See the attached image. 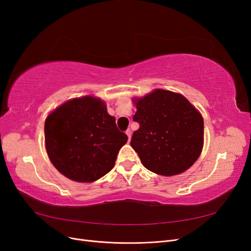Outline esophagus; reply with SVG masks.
<instances>
[{"instance_id":"obj_1","label":"esophagus","mask_w":251,"mask_h":251,"mask_svg":"<svg viewBox=\"0 0 251 251\" xmlns=\"http://www.w3.org/2000/svg\"><path fill=\"white\" fill-rule=\"evenodd\" d=\"M126 134L127 135V137H128V141H131V137H132V132H131L130 130H126Z\"/></svg>"}]
</instances>
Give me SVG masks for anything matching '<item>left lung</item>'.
<instances>
[{"label":"left lung","instance_id":"1","mask_svg":"<svg viewBox=\"0 0 251 251\" xmlns=\"http://www.w3.org/2000/svg\"><path fill=\"white\" fill-rule=\"evenodd\" d=\"M133 119L139 128L133 133L131 147L146 169L171 177L184 173L201 155L204 121L201 113L183 95L155 89L133 97Z\"/></svg>","mask_w":251,"mask_h":251}]
</instances>
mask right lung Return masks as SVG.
<instances>
[{"label": "right lung", "instance_id": "add662e5", "mask_svg": "<svg viewBox=\"0 0 251 251\" xmlns=\"http://www.w3.org/2000/svg\"><path fill=\"white\" fill-rule=\"evenodd\" d=\"M127 141L119 132L101 98H72L49 113L45 120V148L54 168L81 183L103 177L115 165Z\"/></svg>", "mask_w": 251, "mask_h": 251}]
</instances>
